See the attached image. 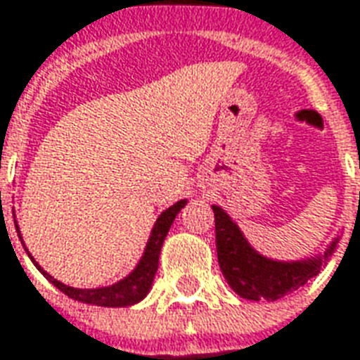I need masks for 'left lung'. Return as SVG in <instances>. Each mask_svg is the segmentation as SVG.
I'll list each match as a JSON object with an SVG mask.
<instances>
[{
	"label": "left lung",
	"instance_id": "obj_1",
	"mask_svg": "<svg viewBox=\"0 0 360 360\" xmlns=\"http://www.w3.org/2000/svg\"><path fill=\"white\" fill-rule=\"evenodd\" d=\"M212 212L220 270L230 288L251 301H276L305 285L326 264L340 240L335 238L322 255L303 261H272L249 245L238 224L219 205H212Z\"/></svg>",
	"mask_w": 360,
	"mask_h": 360
}]
</instances>
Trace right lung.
I'll return each mask as SVG.
<instances>
[{
  "label": "right lung",
  "instance_id": "obj_1",
  "mask_svg": "<svg viewBox=\"0 0 360 360\" xmlns=\"http://www.w3.org/2000/svg\"><path fill=\"white\" fill-rule=\"evenodd\" d=\"M188 201L186 199H180L178 203H174L172 207H169L167 211L161 212V217L155 222L153 230H151V236H149L148 245H146V251L141 255L138 266L128 274L126 278H122L120 282L112 285H107V288H96V290H78V288H70V285H65L59 280H55L51 274H47L46 270L41 269L40 264L34 261V257L28 253V257L32 259V263L36 264V269L40 270L41 274L51 282V284L61 290L65 295H69L70 299L75 301H80V303H88V305H97V307H128L138 303L141 299L148 295L149 288L153 284L155 272H157V266H159V253H161L162 241L169 234L172 222L176 219V214L180 212L184 205ZM15 228H17L18 238L22 240L20 236V230H18V224L15 222Z\"/></svg>",
  "mask_w": 360,
  "mask_h": 360
}]
</instances>
